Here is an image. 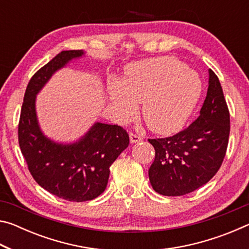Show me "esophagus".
Masks as SVG:
<instances>
[{
  "mask_svg": "<svg viewBox=\"0 0 249 249\" xmlns=\"http://www.w3.org/2000/svg\"><path fill=\"white\" fill-rule=\"evenodd\" d=\"M142 140H144V138H142V136H140V135H136V134H134V133H130L129 134V141H130V142H132V144H135V142H140Z\"/></svg>",
  "mask_w": 249,
  "mask_h": 249,
  "instance_id": "34e87169",
  "label": "esophagus"
}]
</instances>
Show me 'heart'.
I'll use <instances>...</instances> for the list:
<instances>
[{
  "label": "heart",
  "mask_w": 249,
  "mask_h": 249,
  "mask_svg": "<svg viewBox=\"0 0 249 249\" xmlns=\"http://www.w3.org/2000/svg\"><path fill=\"white\" fill-rule=\"evenodd\" d=\"M109 103L120 121L142 114L150 129L172 134L182 127L201 94L199 75L176 58L146 59L125 68L120 81L107 83Z\"/></svg>",
  "instance_id": "heart-1"
}]
</instances>
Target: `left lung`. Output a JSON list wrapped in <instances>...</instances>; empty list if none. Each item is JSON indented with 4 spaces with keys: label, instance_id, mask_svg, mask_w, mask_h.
<instances>
[{
    "label": "left lung",
    "instance_id": "obj_1",
    "mask_svg": "<svg viewBox=\"0 0 249 249\" xmlns=\"http://www.w3.org/2000/svg\"><path fill=\"white\" fill-rule=\"evenodd\" d=\"M229 136L230 112L220 80L210 69L199 117L174 136L148 140L155 148L148 170L151 187L159 195L178 196L209 182L225 157Z\"/></svg>",
    "mask_w": 249,
    "mask_h": 249
}]
</instances>
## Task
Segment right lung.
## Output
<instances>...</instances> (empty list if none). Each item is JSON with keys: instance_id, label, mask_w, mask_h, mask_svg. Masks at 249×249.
Listing matches in <instances>:
<instances>
[{"instance_id": "add662e5", "label": "right lung", "mask_w": 249, "mask_h": 249, "mask_svg": "<svg viewBox=\"0 0 249 249\" xmlns=\"http://www.w3.org/2000/svg\"><path fill=\"white\" fill-rule=\"evenodd\" d=\"M83 54L82 50L61 52L33 75L18 124L19 147L33 178L53 196L72 202L93 200L105 190L109 167L129 144L123 127L100 122L71 144L53 142L41 132L36 95L57 70Z\"/></svg>"}]
</instances>
